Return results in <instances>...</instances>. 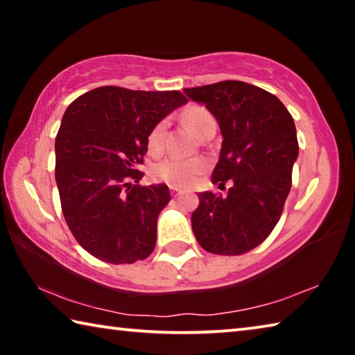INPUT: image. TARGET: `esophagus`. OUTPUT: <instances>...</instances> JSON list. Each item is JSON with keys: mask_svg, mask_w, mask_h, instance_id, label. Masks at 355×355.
<instances>
[{"mask_svg": "<svg viewBox=\"0 0 355 355\" xmlns=\"http://www.w3.org/2000/svg\"><path fill=\"white\" fill-rule=\"evenodd\" d=\"M171 194H172V197H178L180 194H182V191L175 188V186H171Z\"/></svg>", "mask_w": 355, "mask_h": 355, "instance_id": "esophagus-1", "label": "esophagus"}]
</instances>
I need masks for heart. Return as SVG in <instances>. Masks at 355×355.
<instances>
[{
  "instance_id": "1",
  "label": "heart",
  "mask_w": 355,
  "mask_h": 355,
  "mask_svg": "<svg viewBox=\"0 0 355 355\" xmlns=\"http://www.w3.org/2000/svg\"><path fill=\"white\" fill-rule=\"evenodd\" d=\"M183 120L188 127L194 131L197 136H202L209 127H216V120L213 114L207 107L194 105L189 106L183 112ZM167 122L161 120L150 130L147 137V147L150 153L158 155L164 147V136H166ZM207 171V161L202 158L192 159H180V158H166L159 163H156L150 173L156 182L167 183L175 188H188L199 178L203 172Z\"/></svg>"
}]
</instances>
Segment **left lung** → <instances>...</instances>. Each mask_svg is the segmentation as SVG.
Masks as SVG:
<instances>
[{
	"instance_id": "left-lung-1",
	"label": "left lung",
	"mask_w": 355,
	"mask_h": 355,
	"mask_svg": "<svg viewBox=\"0 0 355 355\" xmlns=\"http://www.w3.org/2000/svg\"><path fill=\"white\" fill-rule=\"evenodd\" d=\"M218 120L222 148L211 182L227 196L200 192L192 232L209 254L241 255L255 249L280 219L297 159L296 127L285 105L261 87L220 81L184 89Z\"/></svg>"
}]
</instances>
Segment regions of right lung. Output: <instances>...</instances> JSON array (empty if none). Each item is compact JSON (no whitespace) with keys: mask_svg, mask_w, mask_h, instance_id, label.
I'll return each mask as SVG.
<instances>
[{"mask_svg":"<svg viewBox=\"0 0 355 355\" xmlns=\"http://www.w3.org/2000/svg\"><path fill=\"white\" fill-rule=\"evenodd\" d=\"M184 103L178 91L103 86L65 110L55 142L61 207L76 241L98 260L135 263L153 252L171 192L166 184H137V166L150 130Z\"/></svg>","mask_w":355,"mask_h":355,"instance_id":"1","label":"right lung"}]
</instances>
